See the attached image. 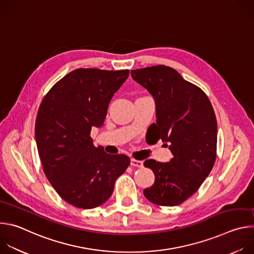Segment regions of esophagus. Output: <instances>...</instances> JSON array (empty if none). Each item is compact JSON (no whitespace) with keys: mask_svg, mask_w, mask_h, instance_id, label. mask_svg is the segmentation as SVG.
Listing matches in <instances>:
<instances>
[{"mask_svg":"<svg viewBox=\"0 0 254 254\" xmlns=\"http://www.w3.org/2000/svg\"><path fill=\"white\" fill-rule=\"evenodd\" d=\"M130 165H131V166H134V167L141 168V167L143 166V163H142V161H138V160H135V159H131V160H130Z\"/></svg>","mask_w":254,"mask_h":254,"instance_id":"1","label":"esophagus"}]
</instances>
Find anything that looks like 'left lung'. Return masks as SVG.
I'll use <instances>...</instances> for the list:
<instances>
[{"mask_svg":"<svg viewBox=\"0 0 254 254\" xmlns=\"http://www.w3.org/2000/svg\"><path fill=\"white\" fill-rule=\"evenodd\" d=\"M134 81L156 102L158 139L165 141L173 158L168 163L144 161L155 174V183L143 190L149 201L176 206L191 197L210 174L217 147V122L207 95L165 65L131 70Z\"/></svg>","mask_w":254,"mask_h":254,"instance_id":"left-lung-1","label":"left lung"}]
</instances>
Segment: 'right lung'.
<instances>
[{
	"label": "right lung",
	"mask_w": 254,
	"mask_h": 254,
	"mask_svg": "<svg viewBox=\"0 0 254 254\" xmlns=\"http://www.w3.org/2000/svg\"><path fill=\"white\" fill-rule=\"evenodd\" d=\"M128 70L79 68L45 95L35 125L43 171L58 195L77 208L102 205L129 165L126 155L94 147L91 128L103 126L108 104L127 79Z\"/></svg>",
	"instance_id": "1"
}]
</instances>
